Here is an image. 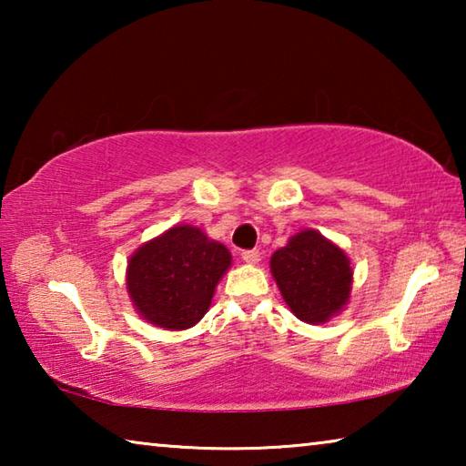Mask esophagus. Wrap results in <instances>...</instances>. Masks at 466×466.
I'll return each mask as SVG.
<instances>
[{"instance_id": "esophagus-1", "label": "esophagus", "mask_w": 466, "mask_h": 466, "mask_svg": "<svg viewBox=\"0 0 466 466\" xmlns=\"http://www.w3.org/2000/svg\"><path fill=\"white\" fill-rule=\"evenodd\" d=\"M242 258H244V261H247L248 265H257L258 261H261V252H258L257 248L242 250Z\"/></svg>"}]
</instances>
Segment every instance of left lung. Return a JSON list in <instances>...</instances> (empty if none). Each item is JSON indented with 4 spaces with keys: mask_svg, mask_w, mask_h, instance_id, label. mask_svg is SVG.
<instances>
[{
    "mask_svg": "<svg viewBox=\"0 0 466 466\" xmlns=\"http://www.w3.org/2000/svg\"><path fill=\"white\" fill-rule=\"evenodd\" d=\"M271 275L294 317L322 325L351 298L353 269L341 247L317 230H299L271 255Z\"/></svg>",
    "mask_w": 466,
    "mask_h": 466,
    "instance_id": "obj_1",
    "label": "left lung"
}]
</instances>
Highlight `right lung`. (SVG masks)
<instances>
[{"label":"right lung","mask_w":466,"mask_h":466,"mask_svg":"<svg viewBox=\"0 0 466 466\" xmlns=\"http://www.w3.org/2000/svg\"><path fill=\"white\" fill-rule=\"evenodd\" d=\"M232 255L201 228L172 226L147 240L127 261V294L146 322L167 330L195 327L209 310Z\"/></svg>","instance_id":"1"}]
</instances>
